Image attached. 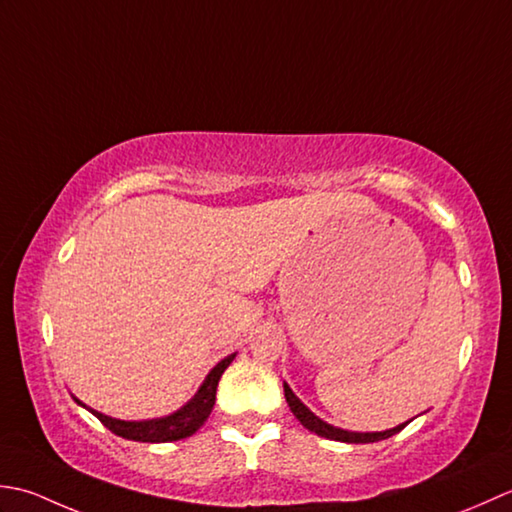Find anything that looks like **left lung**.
<instances>
[{"mask_svg":"<svg viewBox=\"0 0 512 512\" xmlns=\"http://www.w3.org/2000/svg\"><path fill=\"white\" fill-rule=\"evenodd\" d=\"M285 387V400L289 404L291 413H294L298 417V422L305 426V429H309L311 433H316L320 437H327V440H336V442H347V444H369V442H380V440H387V437L400 433L406 424H398L393 426V429H387V431H375V433H358V431H344V429H338V426H333L329 422L322 420V417H318L314 411L309 409V406L302 404V400L298 398V395L291 391V387L287 382H283Z\"/></svg>","mask_w":512,"mask_h":512,"instance_id":"8db88e82","label":"left lung"}]
</instances>
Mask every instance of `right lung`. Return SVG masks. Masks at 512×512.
I'll use <instances>...</instances> for the list:
<instances>
[{"label": "right lung", "instance_id": "add662e5", "mask_svg": "<svg viewBox=\"0 0 512 512\" xmlns=\"http://www.w3.org/2000/svg\"><path fill=\"white\" fill-rule=\"evenodd\" d=\"M236 358V353L232 356L223 358L216 367L207 373V378L203 380L201 387L194 393L192 400H187L181 409H176L170 415L163 417H152V420H119V417H110L106 413H99L90 406L83 404L81 400L75 402L83 409H88L92 415L99 417L101 424L110 429L114 435L125 437V440H134V442H150V444H159V442H176V440H185V437L194 435L201 426L205 424L207 417H210L214 402H216V387L221 375L225 373V369L232 364V360Z\"/></svg>", "mask_w": 512, "mask_h": 512}]
</instances>
